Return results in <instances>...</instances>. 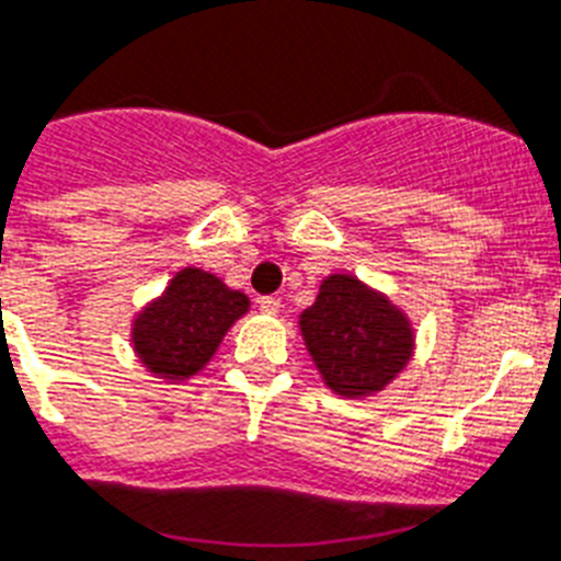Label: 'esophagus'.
I'll return each instance as SVG.
<instances>
[{
    "label": "esophagus",
    "mask_w": 561,
    "mask_h": 561,
    "mask_svg": "<svg viewBox=\"0 0 561 561\" xmlns=\"http://www.w3.org/2000/svg\"><path fill=\"white\" fill-rule=\"evenodd\" d=\"M279 296H259V310H262V313H279Z\"/></svg>",
    "instance_id": "1"
}]
</instances>
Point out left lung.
Listing matches in <instances>:
<instances>
[{"label": "left lung", "mask_w": 561, "mask_h": 561, "mask_svg": "<svg viewBox=\"0 0 561 561\" xmlns=\"http://www.w3.org/2000/svg\"><path fill=\"white\" fill-rule=\"evenodd\" d=\"M299 331L324 385L347 399L382 390L413 356L411 319L351 273H333L319 285Z\"/></svg>", "instance_id": "left-lung-1"}]
</instances>
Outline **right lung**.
<instances>
[{
	"label": "right lung",
	"instance_id": "1",
	"mask_svg": "<svg viewBox=\"0 0 561 561\" xmlns=\"http://www.w3.org/2000/svg\"><path fill=\"white\" fill-rule=\"evenodd\" d=\"M248 308V296L230 290L219 276L182 267L164 294L139 310L130 342L150 374L182 382L214 359L228 328Z\"/></svg>",
	"mask_w": 561,
	"mask_h": 561
}]
</instances>
